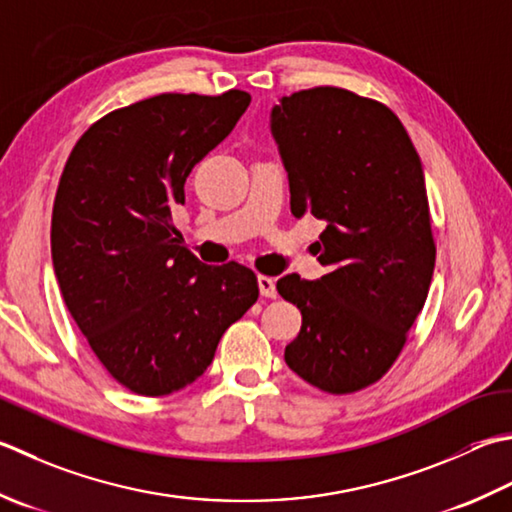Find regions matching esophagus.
<instances>
[{
  "mask_svg": "<svg viewBox=\"0 0 512 512\" xmlns=\"http://www.w3.org/2000/svg\"><path fill=\"white\" fill-rule=\"evenodd\" d=\"M257 286H259V295L262 297H277V288H275V279L259 275L257 277Z\"/></svg>",
  "mask_w": 512,
  "mask_h": 512,
  "instance_id": "34e87169",
  "label": "esophagus"
}]
</instances>
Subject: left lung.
<instances>
[{
  "label": "left lung",
  "instance_id": "1",
  "mask_svg": "<svg viewBox=\"0 0 512 512\" xmlns=\"http://www.w3.org/2000/svg\"><path fill=\"white\" fill-rule=\"evenodd\" d=\"M270 133L290 188V213L326 228L319 279L284 275L277 290L302 310L288 368L333 395L377 382L424 308L435 242L424 168L393 110L322 86L282 97Z\"/></svg>",
  "mask_w": 512,
  "mask_h": 512
}]
</instances>
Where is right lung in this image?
<instances>
[{"label": "right lung", "instance_id": "right-lung-1", "mask_svg": "<svg viewBox=\"0 0 512 512\" xmlns=\"http://www.w3.org/2000/svg\"><path fill=\"white\" fill-rule=\"evenodd\" d=\"M248 104L244 90H228L113 110L79 137L59 179L50 226L59 290L99 362L137 395L193 384L257 302L253 270L202 264L173 226L190 170Z\"/></svg>", "mask_w": 512, "mask_h": 512}]
</instances>
